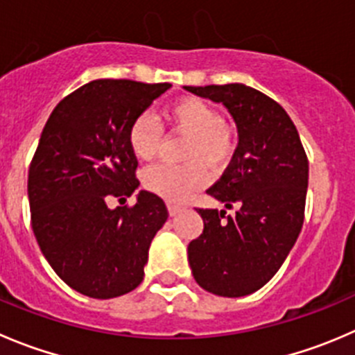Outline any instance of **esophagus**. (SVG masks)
<instances>
[{
    "instance_id": "34e87169",
    "label": "esophagus",
    "mask_w": 355,
    "mask_h": 355,
    "mask_svg": "<svg viewBox=\"0 0 355 355\" xmlns=\"http://www.w3.org/2000/svg\"><path fill=\"white\" fill-rule=\"evenodd\" d=\"M182 209H184V206L175 205V202H168V211H170V215H171V216L178 215V213H180Z\"/></svg>"
}]
</instances>
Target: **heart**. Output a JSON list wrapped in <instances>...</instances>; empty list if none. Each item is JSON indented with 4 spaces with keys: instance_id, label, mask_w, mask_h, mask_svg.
I'll list each match as a JSON object with an SVG mask.
<instances>
[{
    "instance_id": "heart-1",
    "label": "heart",
    "mask_w": 355,
    "mask_h": 355,
    "mask_svg": "<svg viewBox=\"0 0 355 355\" xmlns=\"http://www.w3.org/2000/svg\"><path fill=\"white\" fill-rule=\"evenodd\" d=\"M166 118L180 132L187 133L185 159L189 163L153 164L142 171V185L153 194L168 201H184L194 189L206 180L205 161L208 166L220 168L232 157V132L222 125L218 111L196 97H184L166 109ZM161 132L150 114H140L133 119L128 130V144L133 156L147 161L156 154Z\"/></svg>"
}]
</instances>
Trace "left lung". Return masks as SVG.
<instances>
[{"label": "left lung", "mask_w": 355, "mask_h": 355, "mask_svg": "<svg viewBox=\"0 0 355 355\" xmlns=\"http://www.w3.org/2000/svg\"><path fill=\"white\" fill-rule=\"evenodd\" d=\"M222 104L237 126L239 144L225 173L208 194L236 206L198 209L205 229L187 248L192 276L202 290L237 298L269 283L304 225L309 161L283 107L243 83L184 86Z\"/></svg>", "instance_id": "obj_1"}]
</instances>
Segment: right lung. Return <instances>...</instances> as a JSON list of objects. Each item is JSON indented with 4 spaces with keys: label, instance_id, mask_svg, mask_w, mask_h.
Masks as SVG:
<instances>
[{
    "label": "right lung",
    "instance_id": "right-lung-1",
    "mask_svg": "<svg viewBox=\"0 0 355 355\" xmlns=\"http://www.w3.org/2000/svg\"><path fill=\"white\" fill-rule=\"evenodd\" d=\"M171 85L95 79L48 118L29 168L27 196L37 244L65 284L92 298L121 297L144 279L149 246L168 218L159 196L139 189L130 125Z\"/></svg>",
    "mask_w": 355,
    "mask_h": 355
}]
</instances>
